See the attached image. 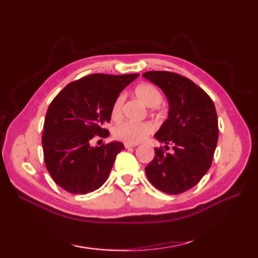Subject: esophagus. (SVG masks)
<instances>
[{
  "mask_svg": "<svg viewBox=\"0 0 258 258\" xmlns=\"http://www.w3.org/2000/svg\"><path fill=\"white\" fill-rule=\"evenodd\" d=\"M124 146L126 149H132V147L138 146V144H132V143H124Z\"/></svg>",
  "mask_w": 258,
  "mask_h": 258,
  "instance_id": "obj_1",
  "label": "esophagus"
}]
</instances>
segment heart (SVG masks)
I'll use <instances>...</instances> for the list:
<instances>
[{"label":"heart","instance_id":"obj_1","mask_svg":"<svg viewBox=\"0 0 258 258\" xmlns=\"http://www.w3.org/2000/svg\"><path fill=\"white\" fill-rule=\"evenodd\" d=\"M135 96L152 109H157L158 104L163 100L161 91L155 85L151 83H142L135 87ZM124 96L120 94L115 98L111 109V116L113 119H119L123 113ZM154 127L150 122H123L115 126L114 136L116 139L124 141L126 143L138 144L146 140L153 133Z\"/></svg>","mask_w":258,"mask_h":258}]
</instances>
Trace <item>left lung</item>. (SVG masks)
I'll use <instances>...</instances> for the list:
<instances>
[{
    "mask_svg": "<svg viewBox=\"0 0 258 258\" xmlns=\"http://www.w3.org/2000/svg\"><path fill=\"white\" fill-rule=\"evenodd\" d=\"M145 79L165 93L168 117L155 134L174 152L155 149V156L145 167L153 186L164 193H184L200 182L212 165L218 140L215 105L207 93L193 81L174 72L150 71Z\"/></svg>",
    "mask_w": 258,
    "mask_h": 258,
    "instance_id": "8db88e82",
    "label": "left lung"
}]
</instances>
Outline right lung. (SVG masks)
Here are the masks:
<instances>
[{
  "instance_id": "right-lung-1",
  "label": "right lung",
  "mask_w": 258,
  "mask_h": 258,
  "mask_svg": "<svg viewBox=\"0 0 258 258\" xmlns=\"http://www.w3.org/2000/svg\"><path fill=\"white\" fill-rule=\"evenodd\" d=\"M140 74H91L71 82L47 108L42 136L48 173L59 187L87 194L107 179L120 142L92 146V140L107 138L115 98Z\"/></svg>"
}]
</instances>
